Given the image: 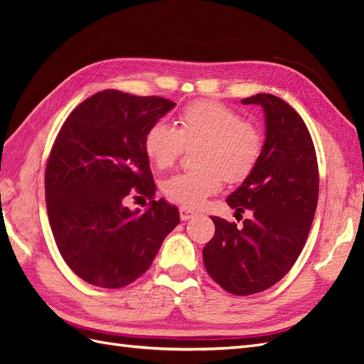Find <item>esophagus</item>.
I'll use <instances>...</instances> for the list:
<instances>
[{"label": "esophagus", "instance_id": "1", "mask_svg": "<svg viewBox=\"0 0 364 364\" xmlns=\"http://www.w3.org/2000/svg\"><path fill=\"white\" fill-rule=\"evenodd\" d=\"M179 215H181V220H182V222H186V220L193 218V217L196 215V213H194V211H191V209H188V208L182 206V208L179 209Z\"/></svg>", "mask_w": 364, "mask_h": 364}]
</instances>
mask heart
Masks as SVG:
<instances>
[{
    "label": "heart",
    "mask_w": 364,
    "mask_h": 364,
    "mask_svg": "<svg viewBox=\"0 0 364 364\" xmlns=\"http://www.w3.org/2000/svg\"><path fill=\"white\" fill-rule=\"evenodd\" d=\"M199 168L176 173L161 185L162 193L185 208L200 206L215 194L222 181L243 182L257 167L262 151L259 129L229 106L214 100H196L178 115V129L151 124L144 135L147 158L159 168L179 159L185 146H196Z\"/></svg>",
    "instance_id": "b5f03b06"
}]
</instances>
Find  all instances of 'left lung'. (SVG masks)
<instances>
[{"mask_svg":"<svg viewBox=\"0 0 364 364\" xmlns=\"http://www.w3.org/2000/svg\"><path fill=\"white\" fill-rule=\"evenodd\" d=\"M241 103L262 107L266 141L257 167L226 202L238 213L250 209L252 218L238 229L211 217L215 234L203 262L220 287L247 296L281 281L301 255L317 206L318 168L310 132L289 103L272 94Z\"/></svg>","mask_w":364,"mask_h":364,"instance_id":"left-lung-1","label":"left lung"}]
</instances>
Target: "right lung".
<instances>
[{
  "label": "right lung",
  "mask_w": 364,
  "mask_h": 364,
  "mask_svg": "<svg viewBox=\"0 0 364 364\" xmlns=\"http://www.w3.org/2000/svg\"><path fill=\"white\" fill-rule=\"evenodd\" d=\"M176 106L162 97L106 90L65 119L46 168L50 226L77 277L121 289L147 272L179 209L153 200L156 185L144 151L147 129ZM132 193L151 199L141 215L124 205Z\"/></svg>",
  "instance_id": "1"
}]
</instances>
